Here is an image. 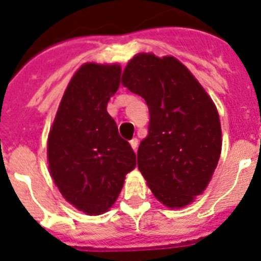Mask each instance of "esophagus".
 <instances>
[{
	"instance_id": "34e87169",
	"label": "esophagus",
	"mask_w": 261,
	"mask_h": 261,
	"mask_svg": "<svg viewBox=\"0 0 261 261\" xmlns=\"http://www.w3.org/2000/svg\"><path fill=\"white\" fill-rule=\"evenodd\" d=\"M130 144H131V147H133V150H134L135 152H137V148H138V139H137V138H134V139H131Z\"/></svg>"
}]
</instances>
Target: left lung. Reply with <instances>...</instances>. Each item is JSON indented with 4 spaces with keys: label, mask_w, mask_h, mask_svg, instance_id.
<instances>
[{
    "label": "left lung",
    "mask_w": 261,
    "mask_h": 261,
    "mask_svg": "<svg viewBox=\"0 0 261 261\" xmlns=\"http://www.w3.org/2000/svg\"><path fill=\"white\" fill-rule=\"evenodd\" d=\"M122 85L148 106V134L138 148V168L159 201L190 204L204 191L222 151L215 105L190 70L174 57L138 54Z\"/></svg>",
    "instance_id": "1"
}]
</instances>
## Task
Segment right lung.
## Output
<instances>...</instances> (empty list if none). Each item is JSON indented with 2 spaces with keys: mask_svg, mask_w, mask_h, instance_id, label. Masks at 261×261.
Returning <instances> with one entry per match:
<instances>
[{
  "mask_svg": "<svg viewBox=\"0 0 261 261\" xmlns=\"http://www.w3.org/2000/svg\"><path fill=\"white\" fill-rule=\"evenodd\" d=\"M120 83L118 65L85 63L61 100L47 142L50 174L69 203L100 215L115 203L137 155L106 107Z\"/></svg>",
  "mask_w": 261,
  "mask_h": 261,
  "instance_id": "obj_1",
  "label": "right lung"
}]
</instances>
